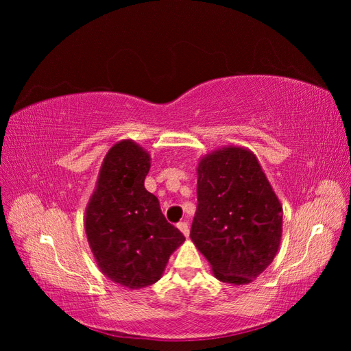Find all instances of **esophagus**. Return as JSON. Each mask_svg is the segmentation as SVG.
Listing matches in <instances>:
<instances>
[{
    "instance_id": "1",
    "label": "esophagus",
    "mask_w": 351,
    "mask_h": 351,
    "mask_svg": "<svg viewBox=\"0 0 351 351\" xmlns=\"http://www.w3.org/2000/svg\"><path fill=\"white\" fill-rule=\"evenodd\" d=\"M178 230L183 232V236L187 239L189 234H190V230H189V222H180V224L177 226Z\"/></svg>"
}]
</instances>
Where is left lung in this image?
I'll list each match as a JSON object with an SVG mask.
<instances>
[{"mask_svg":"<svg viewBox=\"0 0 351 351\" xmlns=\"http://www.w3.org/2000/svg\"><path fill=\"white\" fill-rule=\"evenodd\" d=\"M197 206L190 239L222 282L258 278L277 256L282 205L256 155L228 145L197 164Z\"/></svg>","mask_w":351,"mask_h":351,"instance_id":"1","label":"left lung"}]
</instances>
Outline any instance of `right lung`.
<instances>
[{
	"mask_svg": "<svg viewBox=\"0 0 351 351\" xmlns=\"http://www.w3.org/2000/svg\"><path fill=\"white\" fill-rule=\"evenodd\" d=\"M151 155L134 141L112 145L84 210V231L105 277L139 290L162 277L184 236L167 222L155 195L145 189Z\"/></svg>",
	"mask_w": 351,
	"mask_h": 351,
	"instance_id": "1",
	"label": "right lung"
}]
</instances>
